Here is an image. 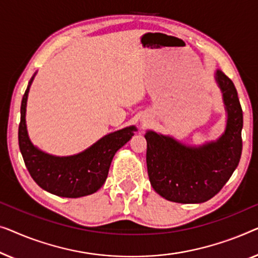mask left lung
Masks as SVG:
<instances>
[{"mask_svg":"<svg viewBox=\"0 0 258 258\" xmlns=\"http://www.w3.org/2000/svg\"><path fill=\"white\" fill-rule=\"evenodd\" d=\"M215 82L227 112L226 130L216 140L191 146L154 131L147 141V172L153 189L166 200L202 203L222 189L242 153L243 112L234 83L217 69Z\"/></svg>","mask_w":258,"mask_h":258,"instance_id":"left-lung-1","label":"left lung"}]
</instances>
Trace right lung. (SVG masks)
Here are the masks:
<instances>
[{
    "label": "right lung",
    "mask_w": 258,
    "mask_h": 258,
    "mask_svg": "<svg viewBox=\"0 0 258 258\" xmlns=\"http://www.w3.org/2000/svg\"><path fill=\"white\" fill-rule=\"evenodd\" d=\"M32 76L22 98L19 145L24 164L32 179L42 189L61 198H82L93 194L106 181L112 159L134 136L136 126L108 133L81 153L57 157L45 153L31 143L29 138L25 113Z\"/></svg>",
    "instance_id": "right-lung-1"
}]
</instances>
